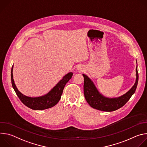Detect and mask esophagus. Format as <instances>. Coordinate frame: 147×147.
<instances>
[{
	"label": "esophagus",
	"mask_w": 147,
	"mask_h": 147,
	"mask_svg": "<svg viewBox=\"0 0 147 147\" xmlns=\"http://www.w3.org/2000/svg\"><path fill=\"white\" fill-rule=\"evenodd\" d=\"M77 70L79 72H81V71H83L84 70V68L82 66H78L77 67Z\"/></svg>",
	"instance_id": "1"
}]
</instances>
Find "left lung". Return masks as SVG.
Segmentation results:
<instances>
[{"instance_id":"8db88e82","label":"left lung","mask_w":147,"mask_h":147,"mask_svg":"<svg viewBox=\"0 0 147 147\" xmlns=\"http://www.w3.org/2000/svg\"><path fill=\"white\" fill-rule=\"evenodd\" d=\"M136 70V79L134 86L126 93L116 98H108L103 96L99 92L93 81L87 75L82 74L84 78V93L85 98L90 107L94 109L105 112H112L123 107L134 94L137 88L138 81L137 65Z\"/></svg>"}]
</instances>
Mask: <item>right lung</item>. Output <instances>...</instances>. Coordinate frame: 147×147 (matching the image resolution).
Returning a JSON list of instances; mask_svg holds the SVG:
<instances>
[{"label":"right lung","mask_w":147,"mask_h":147,"mask_svg":"<svg viewBox=\"0 0 147 147\" xmlns=\"http://www.w3.org/2000/svg\"><path fill=\"white\" fill-rule=\"evenodd\" d=\"M13 65L11 71V80L13 89L20 100L26 106L33 110H44L56 105L61 98L63 90L66 83L73 76V73L70 72L63 76V78L57 82V84L45 95L38 97H30L24 95L17 89L13 80Z\"/></svg>","instance_id":"obj_1"}]
</instances>
